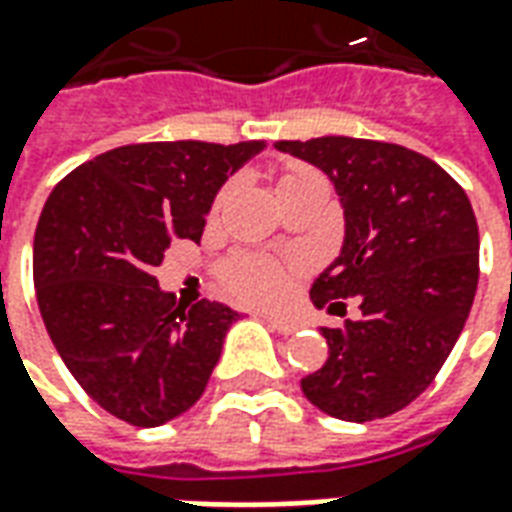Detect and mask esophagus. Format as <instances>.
I'll list each match as a JSON object with an SVG mask.
<instances>
[{
	"instance_id": "1",
	"label": "esophagus",
	"mask_w": 512,
	"mask_h": 512,
	"mask_svg": "<svg viewBox=\"0 0 512 512\" xmlns=\"http://www.w3.org/2000/svg\"><path fill=\"white\" fill-rule=\"evenodd\" d=\"M263 321L279 334H293L299 329V321H290V318H279V315H263Z\"/></svg>"
}]
</instances>
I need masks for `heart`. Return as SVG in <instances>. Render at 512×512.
Wrapping results in <instances>:
<instances>
[{
	"label": "heart",
	"instance_id": "obj_1",
	"mask_svg": "<svg viewBox=\"0 0 512 512\" xmlns=\"http://www.w3.org/2000/svg\"><path fill=\"white\" fill-rule=\"evenodd\" d=\"M304 175H312V169L301 167V164H290L282 172L279 186H285L290 180L304 178ZM224 194H227V189L219 194L216 202H222ZM296 268H299L296 263H282L277 257L241 252V255H233L230 260H224L222 268H219V277H222V285L227 288V293L235 296L238 301L271 307V304H279V301L288 299Z\"/></svg>",
	"mask_w": 512,
	"mask_h": 512
}]
</instances>
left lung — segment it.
I'll list each match as a JSON object with an SVG mask.
<instances>
[{"label": "left lung", "instance_id": "8db88e82", "mask_svg": "<svg viewBox=\"0 0 512 512\" xmlns=\"http://www.w3.org/2000/svg\"><path fill=\"white\" fill-rule=\"evenodd\" d=\"M277 150L323 169L343 202V252L312 282V304L362 301V321L323 329L329 359L301 389L329 417H389L433 384L469 318L480 277L472 202L436 161L392 142L318 136Z\"/></svg>", "mask_w": 512, "mask_h": 512}]
</instances>
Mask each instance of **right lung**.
Here are the masks:
<instances>
[{"label": "right lung", "mask_w": 512, "mask_h": 512, "mask_svg": "<svg viewBox=\"0 0 512 512\" xmlns=\"http://www.w3.org/2000/svg\"><path fill=\"white\" fill-rule=\"evenodd\" d=\"M266 142H142L62 178L35 230L32 277L51 343L95 403L136 428L189 411L238 312L175 304L153 268L175 238L200 244L216 191Z\"/></svg>", "instance_id": "right-lung-1"}]
</instances>
